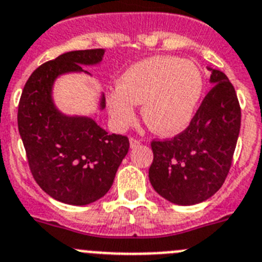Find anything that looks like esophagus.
<instances>
[{"instance_id": "34e87169", "label": "esophagus", "mask_w": 262, "mask_h": 262, "mask_svg": "<svg viewBox=\"0 0 262 262\" xmlns=\"http://www.w3.org/2000/svg\"><path fill=\"white\" fill-rule=\"evenodd\" d=\"M130 148H134L137 147V146H140L141 145V141L140 140H137V138H130Z\"/></svg>"}]
</instances>
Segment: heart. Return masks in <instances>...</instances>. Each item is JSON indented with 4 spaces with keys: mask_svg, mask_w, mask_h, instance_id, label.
Masks as SVG:
<instances>
[{
    "mask_svg": "<svg viewBox=\"0 0 262 262\" xmlns=\"http://www.w3.org/2000/svg\"><path fill=\"white\" fill-rule=\"evenodd\" d=\"M204 93V77L192 61L154 56L133 63L107 95L111 119L119 128L134 120V104H142L146 125L160 136L187 129Z\"/></svg>",
    "mask_w": 262,
    "mask_h": 262,
    "instance_id": "b5f03b06",
    "label": "heart"
}]
</instances>
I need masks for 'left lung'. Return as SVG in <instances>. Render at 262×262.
<instances>
[{"label":"left lung","instance_id":"1","mask_svg":"<svg viewBox=\"0 0 262 262\" xmlns=\"http://www.w3.org/2000/svg\"><path fill=\"white\" fill-rule=\"evenodd\" d=\"M207 70L214 87L189 126L172 140L151 142L150 183L158 194L181 206L206 201L222 187L240 132L242 112L234 86L221 70Z\"/></svg>","mask_w":262,"mask_h":262}]
</instances>
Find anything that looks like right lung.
Returning <instances> with one entry per match:
<instances>
[{
    "instance_id": "right-lung-1",
    "label": "right lung",
    "mask_w": 262,
    "mask_h": 262,
    "mask_svg": "<svg viewBox=\"0 0 262 262\" xmlns=\"http://www.w3.org/2000/svg\"><path fill=\"white\" fill-rule=\"evenodd\" d=\"M103 56L104 49L62 53L32 73L20 96L18 129L32 175L47 194L63 204L82 206L102 199L128 154L125 136L108 134L89 116L63 114L53 99L58 77L91 75L83 67L99 65ZM104 107L102 93L99 110Z\"/></svg>"
}]
</instances>
